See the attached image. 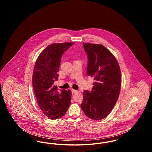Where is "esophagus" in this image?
Listing matches in <instances>:
<instances>
[{
    "mask_svg": "<svg viewBox=\"0 0 152 152\" xmlns=\"http://www.w3.org/2000/svg\"><path fill=\"white\" fill-rule=\"evenodd\" d=\"M72 91V94H75V93H77L78 91H77V90H75V89H72L71 90Z\"/></svg>",
    "mask_w": 152,
    "mask_h": 152,
    "instance_id": "1",
    "label": "esophagus"
}]
</instances>
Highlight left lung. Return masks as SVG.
<instances>
[{
    "instance_id": "left-lung-1",
    "label": "left lung",
    "mask_w": 152,
    "mask_h": 152,
    "mask_svg": "<svg viewBox=\"0 0 152 152\" xmlns=\"http://www.w3.org/2000/svg\"><path fill=\"white\" fill-rule=\"evenodd\" d=\"M88 59L87 75L94 78L91 91L83 92L81 108L94 120L108 115L118 100L121 89V71L114 55L101 44L83 43Z\"/></svg>"
}]
</instances>
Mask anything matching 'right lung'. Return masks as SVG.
<instances>
[{"label": "right lung", "instance_id": "obj_1", "mask_svg": "<svg viewBox=\"0 0 152 152\" xmlns=\"http://www.w3.org/2000/svg\"><path fill=\"white\" fill-rule=\"evenodd\" d=\"M74 43L49 45L39 55L32 75V87L37 104L44 114L51 120L65 115L71 104V91L61 89L53 84L58 80L61 58Z\"/></svg>", "mask_w": 152, "mask_h": 152}]
</instances>
